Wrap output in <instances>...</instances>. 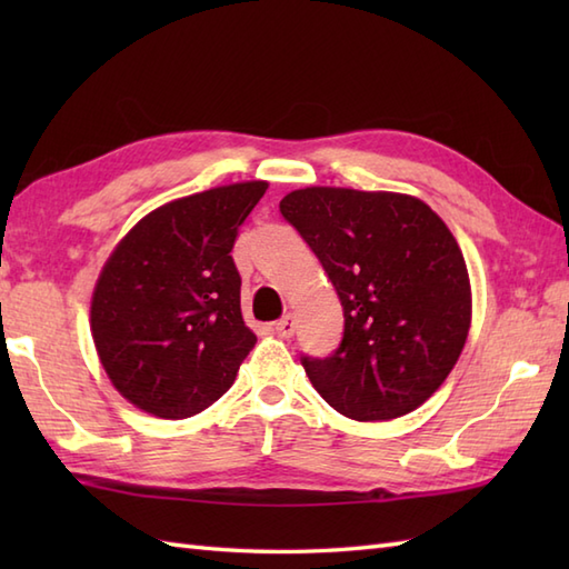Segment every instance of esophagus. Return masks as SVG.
Masks as SVG:
<instances>
[{
	"label": "esophagus",
	"mask_w": 569,
	"mask_h": 569,
	"mask_svg": "<svg viewBox=\"0 0 569 569\" xmlns=\"http://www.w3.org/2000/svg\"><path fill=\"white\" fill-rule=\"evenodd\" d=\"M273 330L278 337H283V340H288V337H293L296 332V318L288 312V316H283L278 322H273Z\"/></svg>",
	"instance_id": "1"
}]
</instances>
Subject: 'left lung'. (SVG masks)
Returning a JSON list of instances; mask_svg holds the SVG:
<instances>
[{"label": "left lung", "mask_w": 569, "mask_h": 569, "mask_svg": "<svg viewBox=\"0 0 569 569\" xmlns=\"http://www.w3.org/2000/svg\"><path fill=\"white\" fill-rule=\"evenodd\" d=\"M281 214L316 251L345 310L330 357H300L316 391L352 420L422 406L457 365L471 322L469 273L450 229L401 192L303 188Z\"/></svg>", "instance_id": "1"}]
</instances>
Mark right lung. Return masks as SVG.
I'll return each mask as SVG.
<instances>
[{
  "mask_svg": "<svg viewBox=\"0 0 569 569\" xmlns=\"http://www.w3.org/2000/svg\"><path fill=\"white\" fill-rule=\"evenodd\" d=\"M266 188L249 180L161 204L107 259L90 328L107 377L129 403L180 420L234 383L257 335L241 318L232 247Z\"/></svg>",
  "mask_w": 569,
  "mask_h": 569,
  "instance_id": "right-lung-1",
  "label": "right lung"
}]
</instances>
